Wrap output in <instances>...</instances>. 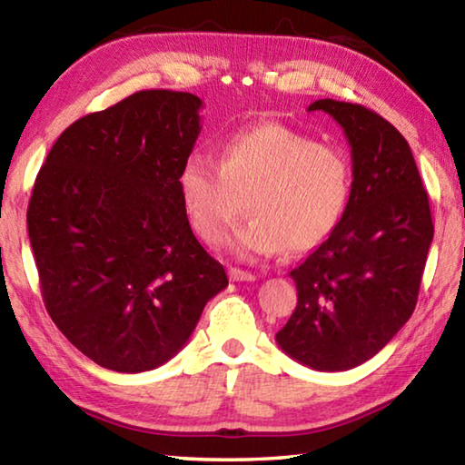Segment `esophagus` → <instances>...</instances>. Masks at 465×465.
Wrapping results in <instances>:
<instances>
[{
  "instance_id": "1",
  "label": "esophagus",
  "mask_w": 465,
  "mask_h": 465,
  "mask_svg": "<svg viewBox=\"0 0 465 465\" xmlns=\"http://www.w3.org/2000/svg\"><path fill=\"white\" fill-rule=\"evenodd\" d=\"M230 279L232 281H256V274L250 272V271H243V269H230Z\"/></svg>"
}]
</instances>
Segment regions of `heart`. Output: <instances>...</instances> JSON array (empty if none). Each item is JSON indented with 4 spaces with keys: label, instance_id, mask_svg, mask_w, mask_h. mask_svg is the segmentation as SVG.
Wrapping results in <instances>:
<instances>
[{
    "label": "heart",
    "instance_id": "obj_1",
    "mask_svg": "<svg viewBox=\"0 0 465 465\" xmlns=\"http://www.w3.org/2000/svg\"><path fill=\"white\" fill-rule=\"evenodd\" d=\"M188 219L209 246H219L248 199L252 219L230 242L242 258L308 254L341 225L352 194V163L341 147L279 123L227 135L219 162L201 152L178 174Z\"/></svg>",
    "mask_w": 465,
    "mask_h": 465
}]
</instances>
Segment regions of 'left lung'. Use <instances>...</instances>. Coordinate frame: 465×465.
<instances>
[{"label": "left lung", "instance_id": "left-lung-1", "mask_svg": "<svg viewBox=\"0 0 465 465\" xmlns=\"http://www.w3.org/2000/svg\"><path fill=\"white\" fill-rule=\"evenodd\" d=\"M341 124L352 194L341 225L291 271L297 308L277 332L291 359L346 371L377 355L411 320L432 242L429 196L408 141L373 110L316 100Z\"/></svg>", "mask_w": 465, "mask_h": 465}]
</instances>
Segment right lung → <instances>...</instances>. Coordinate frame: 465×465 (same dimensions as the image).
I'll list each match as a JSON object with an SVG mask.
<instances>
[{
  "label": "right lung",
  "instance_id": "right-lung-1",
  "mask_svg": "<svg viewBox=\"0 0 465 465\" xmlns=\"http://www.w3.org/2000/svg\"><path fill=\"white\" fill-rule=\"evenodd\" d=\"M201 106L188 92L131 94L69 124L36 176L26 222L45 308L100 367L163 365L227 287L178 186Z\"/></svg>",
  "mask_w": 465,
  "mask_h": 465
}]
</instances>
